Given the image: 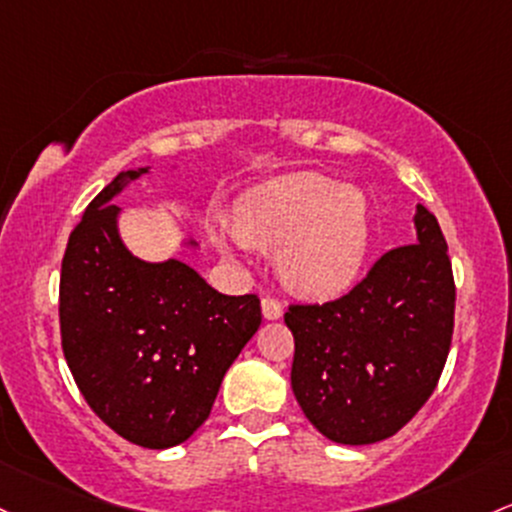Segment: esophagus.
I'll use <instances>...</instances> for the list:
<instances>
[{"label":"esophagus","mask_w":512,"mask_h":512,"mask_svg":"<svg viewBox=\"0 0 512 512\" xmlns=\"http://www.w3.org/2000/svg\"><path fill=\"white\" fill-rule=\"evenodd\" d=\"M282 313H284V306L274 299V296H265V299H262V316L267 320L282 318Z\"/></svg>","instance_id":"1"}]
</instances>
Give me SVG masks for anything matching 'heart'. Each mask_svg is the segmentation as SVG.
I'll return each mask as SVG.
<instances>
[{
	"label": "heart",
	"mask_w": 512,
	"mask_h": 512,
	"mask_svg": "<svg viewBox=\"0 0 512 512\" xmlns=\"http://www.w3.org/2000/svg\"><path fill=\"white\" fill-rule=\"evenodd\" d=\"M233 223L245 243L279 245L284 282L316 299L350 289L367 260V199L318 172L260 184L238 201Z\"/></svg>",
	"instance_id": "b5f03b06"
}]
</instances>
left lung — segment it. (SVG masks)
<instances>
[{"instance_id":"8db88e82","label":"left lung","mask_w":512,"mask_h":512,"mask_svg":"<svg viewBox=\"0 0 512 512\" xmlns=\"http://www.w3.org/2000/svg\"><path fill=\"white\" fill-rule=\"evenodd\" d=\"M418 243L381 255L340 299L294 303L291 389L313 428L340 445H372L413 418L445 369L454 277L440 223L415 211Z\"/></svg>"}]
</instances>
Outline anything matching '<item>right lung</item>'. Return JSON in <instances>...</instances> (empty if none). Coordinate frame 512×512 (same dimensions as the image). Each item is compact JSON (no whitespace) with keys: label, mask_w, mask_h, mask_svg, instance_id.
<instances>
[{"label":"right lung","mask_w":512,"mask_h":512,"mask_svg":"<svg viewBox=\"0 0 512 512\" xmlns=\"http://www.w3.org/2000/svg\"><path fill=\"white\" fill-rule=\"evenodd\" d=\"M145 172L106 184L70 233L60 338L89 408L123 440L167 449L209 418L262 311L255 294H221L184 262H143L128 252L114 196Z\"/></svg>","instance_id":"obj_1"}]
</instances>
